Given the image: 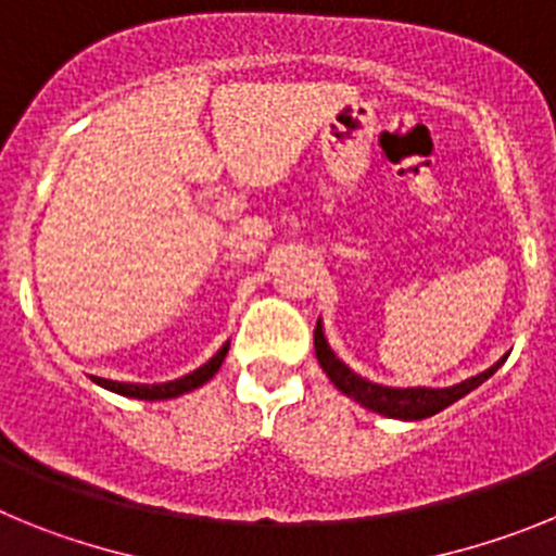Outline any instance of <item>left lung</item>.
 I'll return each instance as SVG.
<instances>
[{
  "instance_id": "8db88e82",
  "label": "left lung",
  "mask_w": 556,
  "mask_h": 556,
  "mask_svg": "<svg viewBox=\"0 0 556 556\" xmlns=\"http://www.w3.org/2000/svg\"><path fill=\"white\" fill-rule=\"evenodd\" d=\"M314 351H317V362L326 370V376L331 378L333 387L339 392H345L348 397H353L356 404H362L365 409L378 412L384 417H395V420H424V417L437 415V412L448 409L451 404H456L459 397H465L468 392H473L476 387H481L498 370L507 356L498 358L493 367H488L484 372L473 378H465L454 387H384L376 384V381H367L358 372H353L351 367L331 351L326 333H323V323L317 320L314 328Z\"/></svg>"
}]
</instances>
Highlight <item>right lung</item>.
<instances>
[{"instance_id": "add662e5", "label": "right lung", "mask_w": 556, "mask_h": 556, "mask_svg": "<svg viewBox=\"0 0 556 556\" xmlns=\"http://www.w3.org/2000/svg\"><path fill=\"white\" fill-rule=\"evenodd\" d=\"M228 348L230 342H225L214 356L205 362L203 367H198L194 372L184 378H175V381H166V384H122V381H108V378H97V384L105 387V390L116 392V395H125V397H139V401H166V397H178L184 392L198 390L203 387L208 378H214V372L223 367L225 356H228Z\"/></svg>"}]
</instances>
